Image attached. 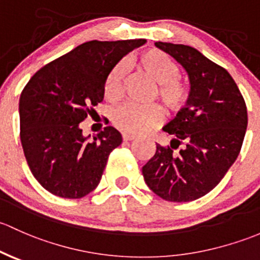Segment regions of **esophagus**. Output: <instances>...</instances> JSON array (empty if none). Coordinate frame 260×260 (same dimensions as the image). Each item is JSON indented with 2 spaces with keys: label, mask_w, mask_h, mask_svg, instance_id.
Returning <instances> with one entry per match:
<instances>
[{
  "label": "esophagus",
  "mask_w": 260,
  "mask_h": 260,
  "mask_svg": "<svg viewBox=\"0 0 260 260\" xmlns=\"http://www.w3.org/2000/svg\"><path fill=\"white\" fill-rule=\"evenodd\" d=\"M136 136L134 135H130V134H122V140L124 141H131V140H135Z\"/></svg>",
  "instance_id": "1"
}]
</instances>
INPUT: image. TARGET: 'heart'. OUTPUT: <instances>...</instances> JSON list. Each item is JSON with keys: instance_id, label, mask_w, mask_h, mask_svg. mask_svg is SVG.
<instances>
[{"instance_id": "b5f03b06", "label": "heart", "mask_w": 260, "mask_h": 260, "mask_svg": "<svg viewBox=\"0 0 260 260\" xmlns=\"http://www.w3.org/2000/svg\"><path fill=\"white\" fill-rule=\"evenodd\" d=\"M141 71L157 84L156 96L168 110H179L188 98V90L176 77L179 69L176 63L162 51L150 49L138 58ZM125 62H119L111 69L105 79L104 91L110 100H117L122 93L125 76ZM161 111L156 106H139L125 104L115 109L111 120L115 126L127 134L145 133L161 121Z\"/></svg>"}]
</instances>
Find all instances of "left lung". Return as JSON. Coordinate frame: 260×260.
I'll return each mask as SVG.
<instances>
[{"label":"left lung","instance_id":"obj_1","mask_svg":"<svg viewBox=\"0 0 260 260\" xmlns=\"http://www.w3.org/2000/svg\"><path fill=\"white\" fill-rule=\"evenodd\" d=\"M155 46L183 66L190 92L185 108L162 127L171 135L170 145L156 144L143 167L144 180L164 200L191 202L215 188L237 160L247 131V106L229 72L197 49L170 42Z\"/></svg>","mask_w":260,"mask_h":260}]
</instances>
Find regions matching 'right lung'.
I'll list each match as a JSON object with an SVG mask.
<instances>
[{
    "label": "right lung",
    "mask_w": 260,
    "mask_h": 260,
    "mask_svg": "<svg viewBox=\"0 0 260 260\" xmlns=\"http://www.w3.org/2000/svg\"><path fill=\"white\" fill-rule=\"evenodd\" d=\"M145 42L87 41L44 66L23 89L21 144L31 173L51 194L80 199L99 185L121 134L106 126L90 141L80 124L103 101L111 69Z\"/></svg>",
    "instance_id": "add662e5"
}]
</instances>
